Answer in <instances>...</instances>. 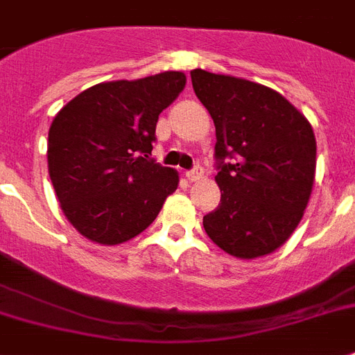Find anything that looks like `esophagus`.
<instances>
[{
	"label": "esophagus",
	"instance_id": "obj_1",
	"mask_svg": "<svg viewBox=\"0 0 355 355\" xmlns=\"http://www.w3.org/2000/svg\"><path fill=\"white\" fill-rule=\"evenodd\" d=\"M202 175H205V171H202V167L197 164L193 169H189L188 173H186V177H188L189 182H197V180H201Z\"/></svg>",
	"mask_w": 355,
	"mask_h": 355
}]
</instances>
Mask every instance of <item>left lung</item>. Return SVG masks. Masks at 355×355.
Instances as JSON below:
<instances>
[{
	"instance_id": "left-lung-1",
	"label": "left lung",
	"mask_w": 355,
	"mask_h": 355,
	"mask_svg": "<svg viewBox=\"0 0 355 355\" xmlns=\"http://www.w3.org/2000/svg\"><path fill=\"white\" fill-rule=\"evenodd\" d=\"M197 98L216 126L221 201L202 218L218 248L238 259L268 255L297 227L315 182L309 121L274 89L191 70Z\"/></svg>"
}]
</instances>
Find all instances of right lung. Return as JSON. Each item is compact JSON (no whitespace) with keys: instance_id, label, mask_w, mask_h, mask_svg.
<instances>
[{"instance_id":"1","label":"right lung","mask_w":355,"mask_h":355,"mask_svg":"<svg viewBox=\"0 0 355 355\" xmlns=\"http://www.w3.org/2000/svg\"><path fill=\"white\" fill-rule=\"evenodd\" d=\"M186 85L182 72L98 83L72 98L48 132V171L76 231L104 245L147 229L178 186L150 158L158 115Z\"/></svg>"}]
</instances>
